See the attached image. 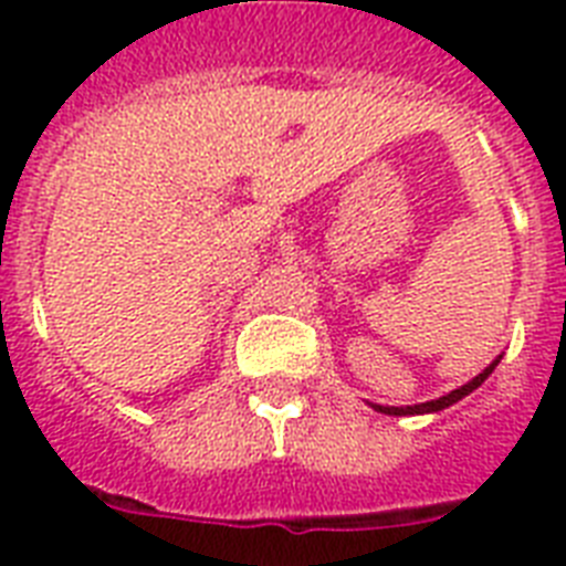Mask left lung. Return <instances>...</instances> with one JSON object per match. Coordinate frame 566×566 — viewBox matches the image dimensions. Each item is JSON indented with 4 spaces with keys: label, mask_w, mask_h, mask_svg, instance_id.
<instances>
[{
    "label": "left lung",
    "mask_w": 566,
    "mask_h": 566,
    "mask_svg": "<svg viewBox=\"0 0 566 566\" xmlns=\"http://www.w3.org/2000/svg\"><path fill=\"white\" fill-rule=\"evenodd\" d=\"M496 364H500V358H496V361H493V364H488V367H484V370L473 378V381H467V385H461V387H458V390H452V394L440 396V399H431V402L399 405V408H396V405H373V408H376V411H381V413H390V417H411V413H434V411H443V408H449V405H455L458 399H464V396L473 394L475 387L482 385L484 378H488L493 370H496Z\"/></svg>",
    "instance_id": "1"
}]
</instances>
